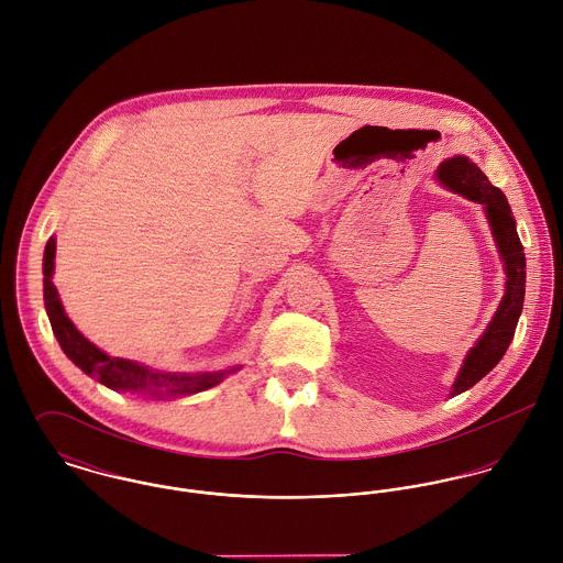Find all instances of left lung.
<instances>
[{
	"instance_id": "1",
	"label": "left lung",
	"mask_w": 563,
	"mask_h": 563,
	"mask_svg": "<svg viewBox=\"0 0 563 563\" xmlns=\"http://www.w3.org/2000/svg\"><path fill=\"white\" fill-rule=\"evenodd\" d=\"M438 181L451 191L484 205L488 216L495 242L499 246L500 261L505 265L507 283L505 296L500 300L499 309L495 312L493 321L488 323L486 332L479 336L475 347L466 354L464 365L451 386V397L468 390L475 386L484 375L497 367L503 354L507 352L518 317L522 312L525 302V252L520 238L516 233V220L507 205V198L499 188H495L488 177L473 164L468 157H451L442 162L437 170Z\"/></svg>"
}]
</instances>
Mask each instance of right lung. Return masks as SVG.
Masks as SVG:
<instances>
[{
  "label": "right lung",
  "mask_w": 563,
  "mask_h": 563,
  "mask_svg": "<svg viewBox=\"0 0 563 563\" xmlns=\"http://www.w3.org/2000/svg\"><path fill=\"white\" fill-rule=\"evenodd\" d=\"M54 258H56V238H49L43 256V291H45V309L52 321V330L63 347L64 354L84 372L95 375L101 384L114 390H135L151 397H179L207 390L224 379V375L238 372V367L229 372L216 374H168L155 372L144 365H137L125 358H114L92 345L66 317L58 289L52 280L54 276Z\"/></svg>",
  "instance_id": "add662e5"
}]
</instances>
